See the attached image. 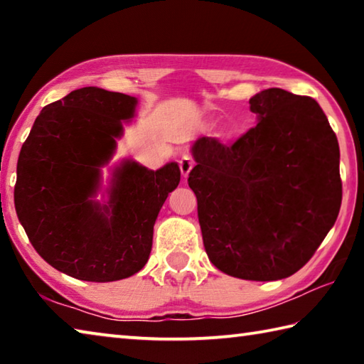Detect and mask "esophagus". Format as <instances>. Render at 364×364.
I'll return each mask as SVG.
<instances>
[{
	"instance_id": "34e87169",
	"label": "esophagus",
	"mask_w": 364,
	"mask_h": 364,
	"mask_svg": "<svg viewBox=\"0 0 364 364\" xmlns=\"http://www.w3.org/2000/svg\"><path fill=\"white\" fill-rule=\"evenodd\" d=\"M194 159L193 156H189V154H183L181 159H180V170H181V175L186 178L189 175V171L193 170L194 167Z\"/></svg>"
}]
</instances>
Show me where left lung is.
Instances as JSON below:
<instances>
[{
  "mask_svg": "<svg viewBox=\"0 0 364 364\" xmlns=\"http://www.w3.org/2000/svg\"><path fill=\"white\" fill-rule=\"evenodd\" d=\"M249 102L257 125L231 146L197 139L188 183L215 267L234 278L276 281L297 273L334 226L341 154L313 97L269 88Z\"/></svg>",
  "mask_w": 364,
  "mask_h": 364,
  "instance_id": "obj_1",
  "label": "left lung"
}]
</instances>
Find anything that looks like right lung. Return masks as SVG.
Masks as SVG:
<instances>
[{"label": "right lung", "instance_id": "obj_1", "mask_svg": "<svg viewBox=\"0 0 364 364\" xmlns=\"http://www.w3.org/2000/svg\"><path fill=\"white\" fill-rule=\"evenodd\" d=\"M136 97L96 86L72 91L36 117L17 162L14 204L35 250L63 273L93 282L125 279L144 267L154 223L180 183L175 162L157 171L117 167L107 205L91 197Z\"/></svg>", "mask_w": 364, "mask_h": 364}]
</instances>
